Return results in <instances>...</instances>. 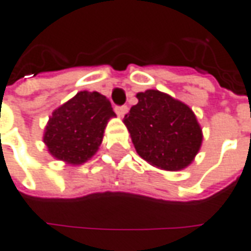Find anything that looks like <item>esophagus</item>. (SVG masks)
Returning a JSON list of instances; mask_svg holds the SVG:
<instances>
[{
    "mask_svg": "<svg viewBox=\"0 0 251 251\" xmlns=\"http://www.w3.org/2000/svg\"><path fill=\"white\" fill-rule=\"evenodd\" d=\"M115 112L117 113V116H120V117H123V116L126 115L127 112H128V106H116L115 108Z\"/></svg>",
    "mask_w": 251,
    "mask_h": 251,
    "instance_id": "34e87169",
    "label": "esophagus"
}]
</instances>
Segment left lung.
Masks as SVG:
<instances>
[{"label":"left lung","instance_id":"obj_1","mask_svg":"<svg viewBox=\"0 0 251 251\" xmlns=\"http://www.w3.org/2000/svg\"><path fill=\"white\" fill-rule=\"evenodd\" d=\"M136 98L138 103L123 120L136 153L155 168H187L203 139L193 109L158 90L138 93Z\"/></svg>","mask_w":251,"mask_h":251}]
</instances>
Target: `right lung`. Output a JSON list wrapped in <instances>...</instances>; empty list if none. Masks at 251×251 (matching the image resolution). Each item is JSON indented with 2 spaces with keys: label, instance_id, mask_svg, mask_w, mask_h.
I'll use <instances>...</instances> for the list:
<instances>
[{
  "label": "right lung",
  "instance_id": "1",
  "mask_svg": "<svg viewBox=\"0 0 251 251\" xmlns=\"http://www.w3.org/2000/svg\"><path fill=\"white\" fill-rule=\"evenodd\" d=\"M112 117L116 115L106 97L97 91H79L51 113L43 143L57 160L80 165L98 151Z\"/></svg>",
  "mask_w": 251,
  "mask_h": 251
}]
</instances>
